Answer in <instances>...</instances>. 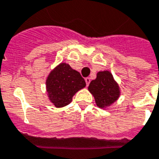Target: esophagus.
Returning a JSON list of instances; mask_svg holds the SVG:
<instances>
[{
    "label": "esophagus",
    "mask_w": 159,
    "mask_h": 159,
    "mask_svg": "<svg viewBox=\"0 0 159 159\" xmlns=\"http://www.w3.org/2000/svg\"><path fill=\"white\" fill-rule=\"evenodd\" d=\"M90 81H91V79H90L89 77H86V78H85V82H86L87 86H89V84L90 83Z\"/></svg>",
    "instance_id": "1"
}]
</instances>
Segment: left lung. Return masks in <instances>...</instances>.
Returning a JSON list of instances; mask_svg holds the SVG:
<instances>
[{
	"instance_id": "obj_1",
	"label": "left lung",
	"mask_w": 159,
	"mask_h": 159,
	"mask_svg": "<svg viewBox=\"0 0 159 159\" xmlns=\"http://www.w3.org/2000/svg\"><path fill=\"white\" fill-rule=\"evenodd\" d=\"M89 90L95 99L100 108L109 107L118 99L119 87L108 70L98 72L96 79L93 80L89 86Z\"/></svg>"
}]
</instances>
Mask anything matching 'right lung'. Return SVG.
Returning a JSON list of instances; mask_svg holds the SVG:
<instances>
[{
	"label": "right lung",
	"instance_id": "1",
	"mask_svg": "<svg viewBox=\"0 0 159 159\" xmlns=\"http://www.w3.org/2000/svg\"><path fill=\"white\" fill-rule=\"evenodd\" d=\"M46 85L49 100L56 107H63L71 102L74 94L86 86V83L78 71L61 63L50 72Z\"/></svg>",
	"mask_w": 159,
	"mask_h": 159
}]
</instances>
